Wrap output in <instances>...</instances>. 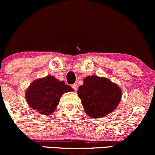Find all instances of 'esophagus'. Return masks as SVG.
<instances>
[{
  "label": "esophagus",
  "instance_id": "obj_1",
  "mask_svg": "<svg viewBox=\"0 0 155 155\" xmlns=\"http://www.w3.org/2000/svg\"><path fill=\"white\" fill-rule=\"evenodd\" d=\"M72 88H73V89H74V90L76 91L78 90V85L76 84H73V85H72Z\"/></svg>",
  "mask_w": 155,
  "mask_h": 155
}]
</instances>
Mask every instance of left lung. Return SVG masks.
<instances>
[{"instance_id": "8db88e82", "label": "left lung", "mask_w": 155, "mask_h": 155, "mask_svg": "<svg viewBox=\"0 0 155 155\" xmlns=\"http://www.w3.org/2000/svg\"><path fill=\"white\" fill-rule=\"evenodd\" d=\"M78 97L91 117L101 118L116 109L122 97L119 86L106 78L88 76L78 87Z\"/></svg>"}]
</instances>
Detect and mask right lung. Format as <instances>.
Segmentation results:
<instances>
[{
    "instance_id": "obj_1",
    "label": "right lung",
    "mask_w": 155,
    "mask_h": 155,
    "mask_svg": "<svg viewBox=\"0 0 155 155\" xmlns=\"http://www.w3.org/2000/svg\"><path fill=\"white\" fill-rule=\"evenodd\" d=\"M73 90L64 81L48 75L31 83L26 91V99L29 106L39 114L50 115L56 109L62 94Z\"/></svg>"
}]
</instances>
